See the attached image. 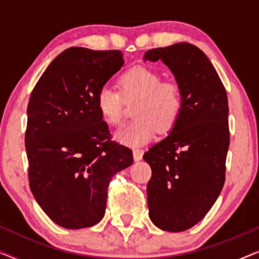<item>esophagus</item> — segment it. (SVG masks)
<instances>
[{
	"label": "esophagus",
	"instance_id": "1",
	"mask_svg": "<svg viewBox=\"0 0 259 259\" xmlns=\"http://www.w3.org/2000/svg\"><path fill=\"white\" fill-rule=\"evenodd\" d=\"M143 154H144V150H140V148H134L133 150V158L136 161H139L143 159Z\"/></svg>",
	"mask_w": 259,
	"mask_h": 259
}]
</instances>
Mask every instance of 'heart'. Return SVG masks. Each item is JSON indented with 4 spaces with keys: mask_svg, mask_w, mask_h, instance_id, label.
I'll return each instance as SVG.
<instances>
[{
    "mask_svg": "<svg viewBox=\"0 0 259 259\" xmlns=\"http://www.w3.org/2000/svg\"><path fill=\"white\" fill-rule=\"evenodd\" d=\"M123 98L138 99L133 115L137 119L115 131L114 139L131 147L143 146L153 139L158 130L171 131L183 111V93L176 82H161V75L138 66L120 77ZM98 111L106 122L118 126L122 121V98L113 88L102 87L97 95Z\"/></svg>",
    "mask_w": 259,
    "mask_h": 259,
    "instance_id": "1",
    "label": "heart"
}]
</instances>
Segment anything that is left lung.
Instances as JSON below:
<instances>
[{
  "label": "left lung",
  "instance_id": "obj_1",
  "mask_svg": "<svg viewBox=\"0 0 259 259\" xmlns=\"http://www.w3.org/2000/svg\"><path fill=\"white\" fill-rule=\"evenodd\" d=\"M161 61L183 93V111L165 139L147 152L148 215L157 228L180 232L203 219L221 194L230 145L228 95L217 70L196 46L179 42L145 53Z\"/></svg>",
  "mask_w": 259,
  "mask_h": 259
}]
</instances>
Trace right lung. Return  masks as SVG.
Returning <instances> with one entry per match:
<instances>
[{"label": "right lung", "mask_w": 259, "mask_h": 259, "mask_svg": "<svg viewBox=\"0 0 259 259\" xmlns=\"http://www.w3.org/2000/svg\"><path fill=\"white\" fill-rule=\"evenodd\" d=\"M120 51L66 49L31 92L27 108L28 177L35 200L65 229L104 218L112 177L132 165L128 147L113 143L97 95L123 66Z\"/></svg>", "instance_id": "1"}]
</instances>
